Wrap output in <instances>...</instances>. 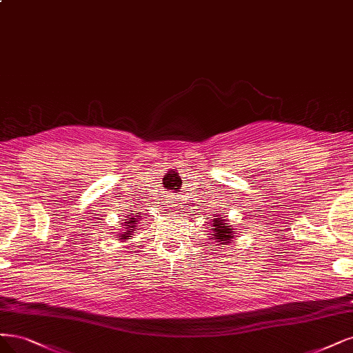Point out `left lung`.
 I'll list each match as a JSON object with an SVG mask.
<instances>
[{
	"label": "left lung",
	"instance_id": "8db88e82",
	"mask_svg": "<svg viewBox=\"0 0 353 353\" xmlns=\"http://www.w3.org/2000/svg\"><path fill=\"white\" fill-rule=\"evenodd\" d=\"M235 229L228 225L225 219L222 217H214L213 219V239H217V242H221L222 245H228L230 239L234 238Z\"/></svg>",
	"mask_w": 353,
	"mask_h": 353
}]
</instances>
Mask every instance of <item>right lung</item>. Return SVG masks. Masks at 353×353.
<instances>
[{
	"label": "right lung",
	"instance_id": "1",
	"mask_svg": "<svg viewBox=\"0 0 353 353\" xmlns=\"http://www.w3.org/2000/svg\"><path fill=\"white\" fill-rule=\"evenodd\" d=\"M134 222H136L134 217H128V219H127V222H124V223H127V225H125V229H128V230H127V232H124L123 235H121L119 239H128V238H130V235L132 234V230H130L129 228L132 227L133 229H136Z\"/></svg>",
	"mask_w": 353,
	"mask_h": 353
}]
</instances>
